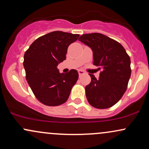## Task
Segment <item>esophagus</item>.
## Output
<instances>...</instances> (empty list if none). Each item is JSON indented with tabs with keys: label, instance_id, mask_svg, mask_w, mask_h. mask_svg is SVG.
Listing matches in <instances>:
<instances>
[{
	"label": "esophagus",
	"instance_id": "obj_1",
	"mask_svg": "<svg viewBox=\"0 0 149 149\" xmlns=\"http://www.w3.org/2000/svg\"><path fill=\"white\" fill-rule=\"evenodd\" d=\"M78 73H79V76H81V75H83V74H84L85 73V71H83V70H78Z\"/></svg>",
	"mask_w": 149,
	"mask_h": 149
}]
</instances>
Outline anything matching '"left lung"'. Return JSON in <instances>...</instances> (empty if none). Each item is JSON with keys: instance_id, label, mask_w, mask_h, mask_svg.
Listing matches in <instances>:
<instances>
[{"instance_id": "left-lung-1", "label": "left lung", "mask_w": 149, "mask_h": 149, "mask_svg": "<svg viewBox=\"0 0 149 149\" xmlns=\"http://www.w3.org/2000/svg\"><path fill=\"white\" fill-rule=\"evenodd\" d=\"M78 40L93 52V64L102 69L100 78L89 74L91 82L85 87L89 104L97 109L113 107L120 100L131 76L130 58L121 44L104 34H83Z\"/></svg>"}]
</instances>
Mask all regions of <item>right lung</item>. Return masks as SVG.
Instances as JSON below:
<instances>
[{"label": "right lung", "mask_w": 149, "mask_h": 149, "mask_svg": "<svg viewBox=\"0 0 149 149\" xmlns=\"http://www.w3.org/2000/svg\"><path fill=\"white\" fill-rule=\"evenodd\" d=\"M79 34L50 32L39 37L30 45L24 57L26 78L39 102L56 107L65 103L78 79L76 70L59 73L57 66L66 59L70 44L76 41Z\"/></svg>", "instance_id": "1"}]
</instances>
